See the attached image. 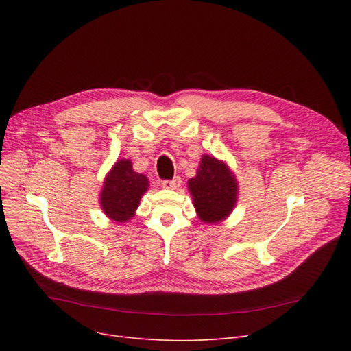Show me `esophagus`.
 <instances>
[{
    "instance_id": "esophagus-1",
    "label": "esophagus",
    "mask_w": 351,
    "mask_h": 351,
    "mask_svg": "<svg viewBox=\"0 0 351 351\" xmlns=\"http://www.w3.org/2000/svg\"><path fill=\"white\" fill-rule=\"evenodd\" d=\"M180 183H182V179H180L179 176H176V178H173L172 180H163V182H162V188L175 191V189H179Z\"/></svg>"
}]
</instances>
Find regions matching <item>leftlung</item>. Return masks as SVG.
<instances>
[{
    "label": "left lung",
    "instance_id": "8db88e82",
    "mask_svg": "<svg viewBox=\"0 0 351 351\" xmlns=\"http://www.w3.org/2000/svg\"><path fill=\"white\" fill-rule=\"evenodd\" d=\"M197 217L206 225L223 222L233 212L239 185L237 179L225 160L206 154L202 155L196 176L188 180Z\"/></svg>",
    "mask_w": 351,
    "mask_h": 351
}]
</instances>
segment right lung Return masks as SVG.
I'll return each instance as SVG.
<instances>
[{"mask_svg": "<svg viewBox=\"0 0 351 351\" xmlns=\"http://www.w3.org/2000/svg\"><path fill=\"white\" fill-rule=\"evenodd\" d=\"M147 188L149 179L134 171L131 159H119L104 179L99 193L101 209L117 223L129 222Z\"/></svg>", "mask_w": 351, "mask_h": 351, "instance_id": "obj_1", "label": "right lung"}]
</instances>
